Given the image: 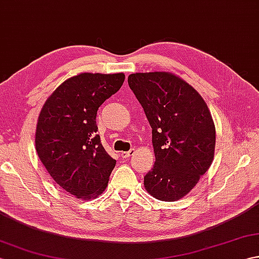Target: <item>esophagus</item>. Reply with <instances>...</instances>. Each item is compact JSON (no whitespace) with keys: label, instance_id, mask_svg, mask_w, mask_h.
Returning a JSON list of instances; mask_svg holds the SVG:
<instances>
[{"label":"esophagus","instance_id":"obj_1","mask_svg":"<svg viewBox=\"0 0 259 259\" xmlns=\"http://www.w3.org/2000/svg\"><path fill=\"white\" fill-rule=\"evenodd\" d=\"M134 153H135V149L133 148V149H130L129 151H122V152H121V157H122V158H128L130 156H133Z\"/></svg>","mask_w":259,"mask_h":259}]
</instances>
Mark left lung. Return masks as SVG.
<instances>
[{"label":"left lung","mask_w":259,"mask_h":259,"mask_svg":"<svg viewBox=\"0 0 259 259\" xmlns=\"http://www.w3.org/2000/svg\"><path fill=\"white\" fill-rule=\"evenodd\" d=\"M128 84L152 129L155 166L145 187L162 201L186 196L209 169L216 130L206 102L194 88L168 72L134 73Z\"/></svg>","instance_id":"1"}]
</instances>
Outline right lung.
Returning <instances> with one entry per match:
<instances>
[{
  "label": "right lung",
  "mask_w": 259,
  "mask_h": 259,
  "mask_svg": "<svg viewBox=\"0 0 259 259\" xmlns=\"http://www.w3.org/2000/svg\"><path fill=\"white\" fill-rule=\"evenodd\" d=\"M124 81L123 73H81L64 81L37 119V156L54 183L83 200L101 195L115 160L97 135V111Z\"/></svg>",
  "instance_id": "1"
}]
</instances>
